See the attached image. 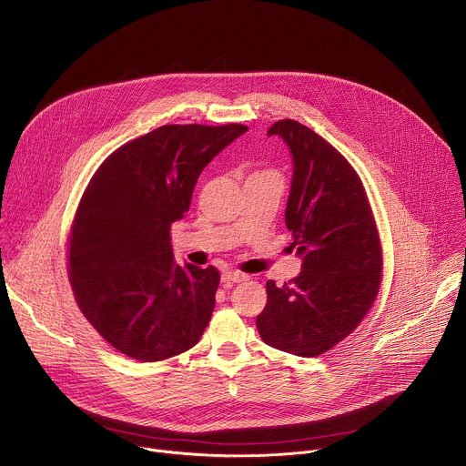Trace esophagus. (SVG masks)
<instances>
[{"label": "esophagus", "mask_w": 466, "mask_h": 466, "mask_svg": "<svg viewBox=\"0 0 466 466\" xmlns=\"http://www.w3.org/2000/svg\"><path fill=\"white\" fill-rule=\"evenodd\" d=\"M248 276L239 272V270H225L221 274V281L223 283H239V281H245Z\"/></svg>", "instance_id": "obj_1"}]
</instances>
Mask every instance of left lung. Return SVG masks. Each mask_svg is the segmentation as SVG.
<instances>
[{"label": "left lung", "mask_w": 466, "mask_h": 466, "mask_svg": "<svg viewBox=\"0 0 466 466\" xmlns=\"http://www.w3.org/2000/svg\"><path fill=\"white\" fill-rule=\"evenodd\" d=\"M267 135L292 153L285 225L301 272L281 287L267 281L256 319L261 340L298 357H319L364 320L382 281V247L364 185L344 155L307 126L285 118Z\"/></svg>", "instance_id": "left-lung-1"}]
</instances>
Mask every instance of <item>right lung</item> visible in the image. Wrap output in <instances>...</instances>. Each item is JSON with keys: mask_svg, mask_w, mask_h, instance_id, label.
Returning a JSON list of instances; mask_svg holds the SVG:
<instances>
[{"mask_svg": "<svg viewBox=\"0 0 466 466\" xmlns=\"http://www.w3.org/2000/svg\"><path fill=\"white\" fill-rule=\"evenodd\" d=\"M247 129L161 126L116 147L86 187L69 234V283L82 315L122 355L167 360L207 329L219 270L179 267L170 230L203 168Z\"/></svg>", "mask_w": 466, "mask_h": 466, "instance_id": "right-lung-1", "label": "right lung"}]
</instances>
